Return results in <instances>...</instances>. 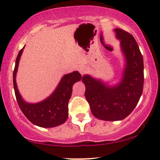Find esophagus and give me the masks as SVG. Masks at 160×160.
Returning a JSON list of instances; mask_svg holds the SVG:
<instances>
[{"instance_id":"obj_1","label":"esophagus","mask_w":160,"mask_h":160,"mask_svg":"<svg viewBox=\"0 0 160 160\" xmlns=\"http://www.w3.org/2000/svg\"><path fill=\"white\" fill-rule=\"evenodd\" d=\"M78 71H79L80 73L82 75H84V74L87 71V68L85 66H80L79 68H78Z\"/></svg>"}]
</instances>
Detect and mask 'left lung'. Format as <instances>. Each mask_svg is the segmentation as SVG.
Segmentation results:
<instances>
[{
  "label": "left lung",
  "mask_w": 160,
  "mask_h": 160,
  "mask_svg": "<svg viewBox=\"0 0 160 160\" xmlns=\"http://www.w3.org/2000/svg\"><path fill=\"white\" fill-rule=\"evenodd\" d=\"M114 31L126 63L119 84L108 86L89 75L82 77L92 113L105 121L125 119L137 106L143 89V60L136 41L124 30L116 28Z\"/></svg>",
  "instance_id": "left-lung-1"
}]
</instances>
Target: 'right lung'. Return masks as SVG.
I'll list each match as a JSON object with an SVG mask.
<instances>
[{
	"instance_id": "obj_1",
	"label": "right lung",
	"mask_w": 160,
	"mask_h": 160,
	"mask_svg": "<svg viewBox=\"0 0 160 160\" xmlns=\"http://www.w3.org/2000/svg\"><path fill=\"white\" fill-rule=\"evenodd\" d=\"M24 47L17 57L13 73L15 96L19 108L30 122L41 128H54L65 123L68 116V105L71 97L73 85L82 79V75L78 71L66 74L62 76L55 90L47 99L37 103L25 102L19 92L16 82L19 62Z\"/></svg>"
}]
</instances>
